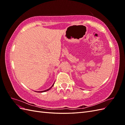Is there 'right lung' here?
Here are the masks:
<instances>
[{
    "label": "right lung",
    "mask_w": 125,
    "mask_h": 125,
    "mask_svg": "<svg viewBox=\"0 0 125 125\" xmlns=\"http://www.w3.org/2000/svg\"><path fill=\"white\" fill-rule=\"evenodd\" d=\"M54 83H53V85H52L51 87L50 88H48V89H46V90H45V91H38V92H39V93H42V92H46V91H49V89H51V88H52V87H53V86H54Z\"/></svg>",
    "instance_id": "right-lung-1"
}]
</instances>
